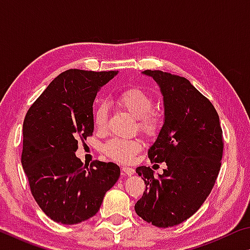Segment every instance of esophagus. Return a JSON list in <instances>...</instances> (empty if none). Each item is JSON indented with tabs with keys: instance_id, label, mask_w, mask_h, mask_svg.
I'll return each mask as SVG.
<instances>
[{
	"instance_id": "1",
	"label": "esophagus",
	"mask_w": 250,
	"mask_h": 250,
	"mask_svg": "<svg viewBox=\"0 0 250 250\" xmlns=\"http://www.w3.org/2000/svg\"><path fill=\"white\" fill-rule=\"evenodd\" d=\"M122 170V174L124 175H128V176H131L134 174V168L132 167H121Z\"/></svg>"
}]
</instances>
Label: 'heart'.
<instances>
[{
    "mask_svg": "<svg viewBox=\"0 0 250 250\" xmlns=\"http://www.w3.org/2000/svg\"><path fill=\"white\" fill-rule=\"evenodd\" d=\"M117 104L138 118L139 128L147 135L154 134L160 126V115L152 111L153 100L152 97L140 88L132 87L125 89L117 97ZM107 105L100 104L94 115V124L97 130H104L107 122ZM142 143L135 139L113 138L104 146L105 155L120 162H129L141 150Z\"/></svg>",
    "mask_w": 250,
    "mask_h": 250,
    "instance_id": "1",
    "label": "heart"
}]
</instances>
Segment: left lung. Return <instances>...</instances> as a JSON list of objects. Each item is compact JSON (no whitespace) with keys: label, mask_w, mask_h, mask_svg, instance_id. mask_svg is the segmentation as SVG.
Listing matches in <instances>:
<instances>
[{"label":"left lung","mask_w":250,"mask_h":250,"mask_svg":"<svg viewBox=\"0 0 250 250\" xmlns=\"http://www.w3.org/2000/svg\"><path fill=\"white\" fill-rule=\"evenodd\" d=\"M163 96L164 122L147 151L152 163L166 162L163 174L149 167L135 172L146 185L134 205L143 221L172 227L195 214L216 181L223 156V131L217 111L184 77L161 70H145Z\"/></svg>","instance_id":"1"}]
</instances>
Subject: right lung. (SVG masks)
Listing matches in <instances>:
<instances>
[{
  "label": "right lung",
  "mask_w": 250,
  "mask_h": 250,
  "mask_svg": "<svg viewBox=\"0 0 250 250\" xmlns=\"http://www.w3.org/2000/svg\"><path fill=\"white\" fill-rule=\"evenodd\" d=\"M118 71L66 70L36 99L23 124L22 166L34 198L54 222L74 225L99 210L120 167L76 156L78 141L94 132L97 92Z\"/></svg>",
  "instance_id": "obj_1"
}]
</instances>
